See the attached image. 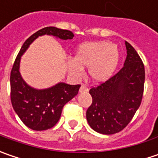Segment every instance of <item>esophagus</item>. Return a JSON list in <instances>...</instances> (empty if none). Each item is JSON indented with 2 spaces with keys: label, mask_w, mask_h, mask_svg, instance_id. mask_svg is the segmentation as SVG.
<instances>
[{
  "label": "esophagus",
  "mask_w": 158,
  "mask_h": 158,
  "mask_svg": "<svg viewBox=\"0 0 158 158\" xmlns=\"http://www.w3.org/2000/svg\"><path fill=\"white\" fill-rule=\"evenodd\" d=\"M88 88H87L86 85H81V87L79 88V92L80 93H83V92H88Z\"/></svg>",
  "instance_id": "esophagus-1"
}]
</instances>
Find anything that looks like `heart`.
<instances>
[{"label":"heart","instance_id":"heart-1","mask_svg":"<svg viewBox=\"0 0 158 158\" xmlns=\"http://www.w3.org/2000/svg\"><path fill=\"white\" fill-rule=\"evenodd\" d=\"M120 53L117 45L108 41L84 43L77 49L74 59L68 62L70 70L81 77L84 67H88L90 79L95 82H104L112 77L119 63Z\"/></svg>","mask_w":158,"mask_h":158}]
</instances>
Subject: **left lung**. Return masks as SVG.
I'll list each match as a JSON object with an SVG mask.
<instances>
[{
  "label": "left lung",
  "instance_id": "left-lung-1",
  "mask_svg": "<svg viewBox=\"0 0 158 158\" xmlns=\"http://www.w3.org/2000/svg\"><path fill=\"white\" fill-rule=\"evenodd\" d=\"M125 45L123 67L106 82L89 90L92 104L87 111V121L101 134H114L123 130L141 104L144 64L134 48L126 41Z\"/></svg>",
  "mask_w": 158,
  "mask_h": 158
}]
</instances>
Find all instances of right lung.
Masks as SVG:
<instances>
[{
	"label": "right lung",
	"instance_id": "1",
	"mask_svg": "<svg viewBox=\"0 0 158 158\" xmlns=\"http://www.w3.org/2000/svg\"><path fill=\"white\" fill-rule=\"evenodd\" d=\"M53 35L61 40L72 39L71 31L46 27L33 34L23 44L10 72V99L13 109L23 123L34 131H45L55 125L66 103L78 95L80 85L64 82L51 88L36 89L26 83L21 77L19 65L21 56L38 36Z\"/></svg>",
	"mask_w": 158,
	"mask_h": 158
}]
</instances>
